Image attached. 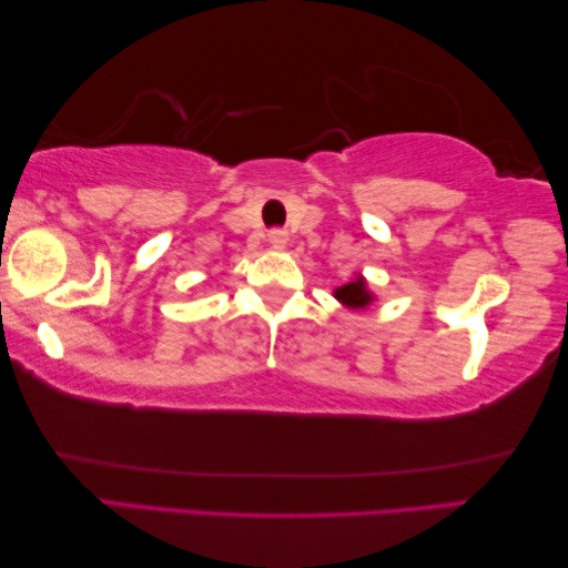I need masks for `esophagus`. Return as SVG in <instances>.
Here are the masks:
<instances>
[{"instance_id": "1", "label": "esophagus", "mask_w": 568, "mask_h": 568, "mask_svg": "<svg viewBox=\"0 0 568 568\" xmlns=\"http://www.w3.org/2000/svg\"><path fill=\"white\" fill-rule=\"evenodd\" d=\"M268 244H272L274 248H284L286 246V241H290V234H286L284 229H272L268 231Z\"/></svg>"}]
</instances>
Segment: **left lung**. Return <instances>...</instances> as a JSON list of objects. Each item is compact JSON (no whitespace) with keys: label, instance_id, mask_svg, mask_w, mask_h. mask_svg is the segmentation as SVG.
I'll return each instance as SVG.
<instances>
[{"label":"left lung","instance_id":"obj_1","mask_svg":"<svg viewBox=\"0 0 568 568\" xmlns=\"http://www.w3.org/2000/svg\"><path fill=\"white\" fill-rule=\"evenodd\" d=\"M334 296H337L342 304L355 306V310H357V306H367L369 304L367 286H365V282H362V278H357V282H349L345 286H339V290L334 292Z\"/></svg>","mask_w":568,"mask_h":568}]
</instances>
